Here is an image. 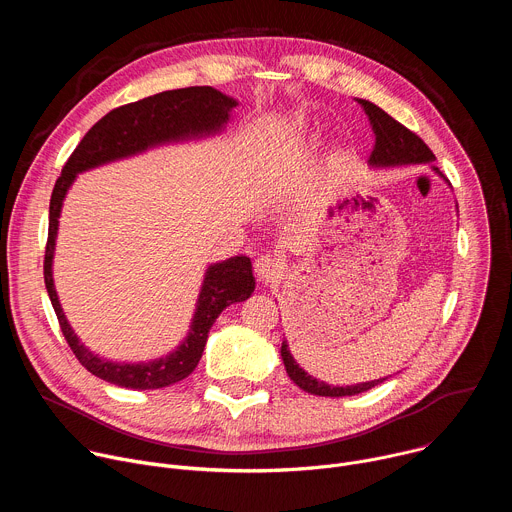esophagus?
I'll list each match as a JSON object with an SVG mask.
<instances>
[{
  "mask_svg": "<svg viewBox=\"0 0 512 512\" xmlns=\"http://www.w3.org/2000/svg\"><path fill=\"white\" fill-rule=\"evenodd\" d=\"M283 269V261L275 255H261L255 259V277L263 283L279 279L283 275Z\"/></svg>",
  "mask_w": 512,
  "mask_h": 512,
  "instance_id": "34e87169",
  "label": "esophagus"
}]
</instances>
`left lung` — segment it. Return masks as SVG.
<instances>
[{
	"label": "left lung",
	"mask_w": 512,
	"mask_h": 512,
	"mask_svg": "<svg viewBox=\"0 0 512 512\" xmlns=\"http://www.w3.org/2000/svg\"><path fill=\"white\" fill-rule=\"evenodd\" d=\"M356 101L362 107V111L367 113L369 123L375 131V148L369 158L371 166L387 168V166H405V164H427V162L435 160L433 152L427 148V143L419 135H415L411 129H407L405 125L395 121L389 113H385L375 103L364 101V99H356ZM433 170L440 174V170L437 168H433ZM281 358H283L289 379L310 395H320V397L358 395V393L369 391V389L381 385L383 381H387V377H385V379L350 385V387L326 385V383L314 379L312 375H308L304 369H300V364L294 360V356H291L285 340L281 342Z\"/></svg>",
	"instance_id": "8db88e82"
}]
</instances>
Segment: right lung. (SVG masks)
<instances>
[{"mask_svg": "<svg viewBox=\"0 0 512 512\" xmlns=\"http://www.w3.org/2000/svg\"><path fill=\"white\" fill-rule=\"evenodd\" d=\"M237 107V101L223 95L212 87H188L176 91H164L141 101L121 105L109 111L103 119H99L81 143L66 160L62 174L58 176L52 196H50V216H48V241L44 253V283L50 296L52 308L56 312L60 330L64 340L68 342L72 354L83 367L95 377L113 383L125 389H162L170 387L182 379H186L202 356L208 332L227 306L233 302L247 300L255 291V277L251 271V259L231 257L223 263L210 265L202 291L198 298V306L194 312V320L190 326L188 338L168 354L166 358H158L154 362L139 364H121L105 360L93 354L77 334L72 332L66 322L54 281H52V257L54 243L58 231V216L62 208V200L66 190L75 182L79 172L91 170L95 166L127 158L139 154L154 145L166 141H178L186 137H196L202 133H212L221 129L229 121L231 109Z\"/></svg>", "mask_w": 512, "mask_h": 512, "instance_id": "1", "label": "right lung"}]
</instances>
